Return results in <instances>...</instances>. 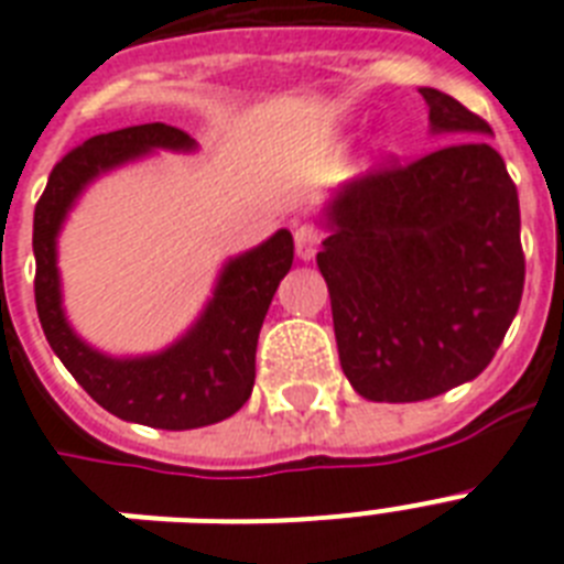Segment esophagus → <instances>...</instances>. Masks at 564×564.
<instances>
[{
    "instance_id": "1",
    "label": "esophagus",
    "mask_w": 564,
    "mask_h": 564,
    "mask_svg": "<svg viewBox=\"0 0 564 564\" xmlns=\"http://www.w3.org/2000/svg\"><path fill=\"white\" fill-rule=\"evenodd\" d=\"M319 229L311 227V224H303V227H296L294 232V250H296V259L311 261L317 256V247H319Z\"/></svg>"
}]
</instances>
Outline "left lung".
<instances>
[{"mask_svg": "<svg viewBox=\"0 0 564 564\" xmlns=\"http://www.w3.org/2000/svg\"><path fill=\"white\" fill-rule=\"evenodd\" d=\"M419 93L431 133L463 139L346 183L319 212L340 367L369 402H425L480 376L524 291L518 192L492 128Z\"/></svg>", "mask_w": 564, "mask_h": 564, "instance_id": "8db88e82", "label": "left lung"}]
</instances>
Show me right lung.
Returning a JSON list of instances; mask_svg holds the SVG:
<instances>
[{
	"label": "right lung",
	"instance_id": "1",
	"mask_svg": "<svg viewBox=\"0 0 564 564\" xmlns=\"http://www.w3.org/2000/svg\"><path fill=\"white\" fill-rule=\"evenodd\" d=\"M197 142L171 124H133L98 133L72 148L48 174L34 209V300L48 346L104 410L124 422L192 431L232 416L250 399L261 323L294 261V238L279 229L259 247L224 261L209 303L183 335L160 352L107 355L72 328L63 308L57 238L78 197L98 177L154 151L192 154Z\"/></svg>",
	"mask_w": 564,
	"mask_h": 564
}]
</instances>
